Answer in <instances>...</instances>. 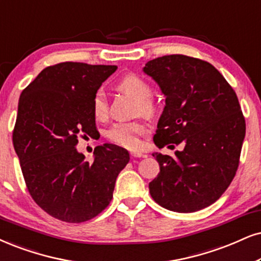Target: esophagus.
Returning a JSON list of instances; mask_svg holds the SVG:
<instances>
[{
    "label": "esophagus",
    "instance_id": "1",
    "mask_svg": "<svg viewBox=\"0 0 261 261\" xmlns=\"http://www.w3.org/2000/svg\"><path fill=\"white\" fill-rule=\"evenodd\" d=\"M130 155L133 158H143L144 156V154L142 153V151H131Z\"/></svg>",
    "mask_w": 261,
    "mask_h": 261
}]
</instances>
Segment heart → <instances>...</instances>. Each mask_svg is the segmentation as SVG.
Returning a JSON list of instances; mask_svg holds the SVG:
<instances>
[{
	"label": "heart",
	"mask_w": 261,
	"mask_h": 261,
	"mask_svg": "<svg viewBox=\"0 0 261 261\" xmlns=\"http://www.w3.org/2000/svg\"><path fill=\"white\" fill-rule=\"evenodd\" d=\"M120 90L133 96L137 101L138 110L142 113L149 114L154 111V106L148 98L151 95V89L146 81L136 74H127L118 84ZM92 114L98 120L105 119L108 114V103L103 91L95 92L91 102ZM148 133V125L143 121L136 120L130 123H117L106 133L110 142L127 149H137L141 144L140 136Z\"/></svg>",
	"instance_id": "obj_1"
}]
</instances>
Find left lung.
<instances>
[{"mask_svg":"<svg viewBox=\"0 0 261 261\" xmlns=\"http://www.w3.org/2000/svg\"><path fill=\"white\" fill-rule=\"evenodd\" d=\"M143 72L166 97L154 143H184L170 155L153 153L160 166L149 193L164 208L196 212L216 202L230 186L246 135L236 92L210 62L186 55L148 61Z\"/></svg>","mask_w":261,"mask_h":261,"instance_id":"left-lung-1","label":"left lung"}]
</instances>
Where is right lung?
<instances>
[{"label":"right lung","instance_id":"obj_1","mask_svg":"<svg viewBox=\"0 0 261 261\" xmlns=\"http://www.w3.org/2000/svg\"><path fill=\"white\" fill-rule=\"evenodd\" d=\"M117 66L61 62L22 90L13 144L32 199L54 218L87 222L110 204L128 151L105 143L89 163L75 149L79 134L97 133L91 102Z\"/></svg>","mask_w":261,"mask_h":261}]
</instances>
